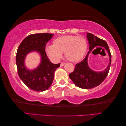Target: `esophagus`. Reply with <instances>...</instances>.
<instances>
[{
  "label": "esophagus",
  "instance_id": "34e87169",
  "mask_svg": "<svg viewBox=\"0 0 126 126\" xmlns=\"http://www.w3.org/2000/svg\"><path fill=\"white\" fill-rule=\"evenodd\" d=\"M65 64V63H63H63H60V66H63V65H64Z\"/></svg>",
  "mask_w": 126,
  "mask_h": 126
}]
</instances>
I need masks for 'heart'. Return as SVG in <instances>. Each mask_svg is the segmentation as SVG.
<instances>
[{
	"instance_id": "b5f03b06",
	"label": "heart",
	"mask_w": 126,
	"mask_h": 126,
	"mask_svg": "<svg viewBox=\"0 0 126 126\" xmlns=\"http://www.w3.org/2000/svg\"><path fill=\"white\" fill-rule=\"evenodd\" d=\"M88 44L85 38L77 36H64L56 39L54 44L47 45L45 52L51 61L59 62L65 52L69 60L76 62L81 60L87 50Z\"/></svg>"
}]
</instances>
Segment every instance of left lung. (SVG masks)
I'll use <instances>...</instances> for the list:
<instances>
[{"label":"left lung","mask_w":126,"mask_h":126,"mask_svg":"<svg viewBox=\"0 0 126 126\" xmlns=\"http://www.w3.org/2000/svg\"><path fill=\"white\" fill-rule=\"evenodd\" d=\"M86 35V38L89 45V51L83 60L76 64L75 69L73 73L69 74V78L75 85L79 88L85 89L96 87L104 81L108 74L112 61L111 53L106 41L90 33H87ZM98 47H103L106 49L110 58V62L107 67L104 71L101 72L93 71L88 66L87 62L89 53L95 48H98Z\"/></svg>","instance_id":"8db88e82"}]
</instances>
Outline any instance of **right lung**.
I'll list each match as a JSON object with an SVG mask.
<instances>
[{
    "label": "right lung",
    "instance_id": "add662e5",
    "mask_svg": "<svg viewBox=\"0 0 126 126\" xmlns=\"http://www.w3.org/2000/svg\"><path fill=\"white\" fill-rule=\"evenodd\" d=\"M53 34L38 33L29 35L22 41L16 55V64L19 77L24 84L31 89L36 92L45 91L50 87L54 78L55 71L60 63L53 64L49 61L45 52L47 42ZM37 52L41 57L38 66L28 69L25 66V59L28 53Z\"/></svg>",
    "mask_w": 126,
    "mask_h": 126
}]
</instances>
